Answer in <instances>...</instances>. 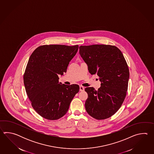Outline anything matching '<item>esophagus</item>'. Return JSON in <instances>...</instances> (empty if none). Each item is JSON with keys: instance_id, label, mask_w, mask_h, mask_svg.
I'll list each match as a JSON object with an SVG mask.
<instances>
[{"instance_id": "esophagus-1", "label": "esophagus", "mask_w": 154, "mask_h": 154, "mask_svg": "<svg viewBox=\"0 0 154 154\" xmlns=\"http://www.w3.org/2000/svg\"><path fill=\"white\" fill-rule=\"evenodd\" d=\"M85 90V88L82 86H80V91H84Z\"/></svg>"}]
</instances>
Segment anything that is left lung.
Segmentation results:
<instances>
[{
	"mask_svg": "<svg viewBox=\"0 0 154 154\" xmlns=\"http://www.w3.org/2000/svg\"><path fill=\"white\" fill-rule=\"evenodd\" d=\"M79 54L89 72L97 75L101 82L98 90L85 88V109L96 119L109 118L121 107L128 90L129 71L125 57L117 47L105 45L80 46Z\"/></svg>",
	"mask_w": 154,
	"mask_h": 154,
	"instance_id": "1",
	"label": "left lung"
}]
</instances>
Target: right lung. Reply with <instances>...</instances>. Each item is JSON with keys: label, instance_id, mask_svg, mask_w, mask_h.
Wrapping results in <instances>:
<instances>
[{"label": "right lung", "instance_id": "add662e5", "mask_svg": "<svg viewBox=\"0 0 154 154\" xmlns=\"http://www.w3.org/2000/svg\"><path fill=\"white\" fill-rule=\"evenodd\" d=\"M78 48V45H44L29 57L23 75L24 85L33 108L44 118L62 117L79 91V85L62 84L58 77L66 72Z\"/></svg>", "mask_w": 154, "mask_h": 154}]
</instances>
